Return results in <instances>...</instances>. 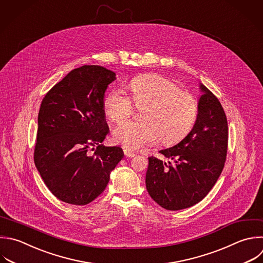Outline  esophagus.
<instances>
[{"label": "esophagus", "instance_id": "esophagus-1", "mask_svg": "<svg viewBox=\"0 0 263 263\" xmlns=\"http://www.w3.org/2000/svg\"><path fill=\"white\" fill-rule=\"evenodd\" d=\"M123 152H124V155H125L126 157H134V156L136 155L134 152H132V151H129V150H127V149H123Z\"/></svg>", "mask_w": 263, "mask_h": 263}]
</instances>
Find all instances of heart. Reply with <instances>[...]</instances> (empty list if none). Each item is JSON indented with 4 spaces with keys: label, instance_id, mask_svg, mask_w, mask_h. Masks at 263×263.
<instances>
[{
    "label": "heart",
    "instance_id": "b5f03b06",
    "mask_svg": "<svg viewBox=\"0 0 263 263\" xmlns=\"http://www.w3.org/2000/svg\"><path fill=\"white\" fill-rule=\"evenodd\" d=\"M130 97L121 88L112 89L105 98V114L113 122L128 118L136 107L141 109V121H126L113 130V141L137 150L157 142L174 144L193 127L198 115V102L181 90L173 81L156 74L134 78L127 84ZM133 101L132 102L131 101Z\"/></svg>",
    "mask_w": 263,
    "mask_h": 263
}]
</instances>
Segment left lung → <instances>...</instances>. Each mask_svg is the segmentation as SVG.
Masks as SVG:
<instances>
[{"instance_id":"left-lung-1","label":"left lung","mask_w":263,"mask_h":263,"mask_svg":"<svg viewBox=\"0 0 263 263\" xmlns=\"http://www.w3.org/2000/svg\"><path fill=\"white\" fill-rule=\"evenodd\" d=\"M199 89L198 115L190 133L177 145L159 151L172 162L148 158V193L170 211L199 202L217 182L226 159V115L218 99L203 84H199Z\"/></svg>"}]
</instances>
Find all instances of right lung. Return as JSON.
<instances>
[{"mask_svg":"<svg viewBox=\"0 0 263 263\" xmlns=\"http://www.w3.org/2000/svg\"><path fill=\"white\" fill-rule=\"evenodd\" d=\"M115 79L104 67L82 66L41 103L34 160L45 185L65 202L84 205L96 199L124 156L120 147L102 145L109 133L105 92Z\"/></svg>","mask_w":263,"mask_h":263,"instance_id":"right-lung-1","label":"right lung"}]
</instances>
